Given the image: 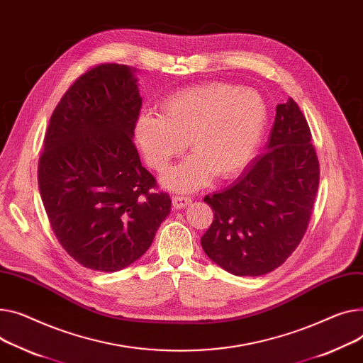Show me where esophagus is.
Instances as JSON below:
<instances>
[{
	"label": "esophagus",
	"instance_id": "34e87169",
	"mask_svg": "<svg viewBox=\"0 0 363 363\" xmlns=\"http://www.w3.org/2000/svg\"><path fill=\"white\" fill-rule=\"evenodd\" d=\"M191 197H186V196H175L172 199V204H174V208L175 210H181V208H185L186 206L191 204Z\"/></svg>",
	"mask_w": 363,
	"mask_h": 363
}]
</instances>
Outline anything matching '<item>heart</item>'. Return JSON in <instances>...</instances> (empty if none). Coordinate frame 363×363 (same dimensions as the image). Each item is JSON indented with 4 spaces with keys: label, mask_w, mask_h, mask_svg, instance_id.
<instances>
[{
    "label": "heart",
    "mask_w": 363,
    "mask_h": 363,
    "mask_svg": "<svg viewBox=\"0 0 363 363\" xmlns=\"http://www.w3.org/2000/svg\"><path fill=\"white\" fill-rule=\"evenodd\" d=\"M160 112L138 115L134 135L144 159L160 174L189 143L194 155L163 178L175 191L201 188L213 175L236 177L257 153L269 118L257 90L217 82L174 93Z\"/></svg>",
    "instance_id": "1"
}]
</instances>
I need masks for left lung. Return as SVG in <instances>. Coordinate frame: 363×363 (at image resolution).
Masks as SVG:
<instances>
[{
	"instance_id": "1",
	"label": "left lung",
	"mask_w": 363,
	"mask_h": 363,
	"mask_svg": "<svg viewBox=\"0 0 363 363\" xmlns=\"http://www.w3.org/2000/svg\"><path fill=\"white\" fill-rule=\"evenodd\" d=\"M320 164L299 106L289 99L276 119L262 156L233 185L206 196L214 220L201 247L235 276H262L291 255L306 232L318 191Z\"/></svg>"
}]
</instances>
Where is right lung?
Segmentation results:
<instances>
[{"label":"right lung","mask_w":363,"mask_h":363,"mask_svg":"<svg viewBox=\"0 0 363 363\" xmlns=\"http://www.w3.org/2000/svg\"><path fill=\"white\" fill-rule=\"evenodd\" d=\"M137 69L101 64L57 105L39 159L42 203L62 248L83 267L113 273L146 252L171 213L166 192L141 164L134 125Z\"/></svg>","instance_id":"1"}]
</instances>
